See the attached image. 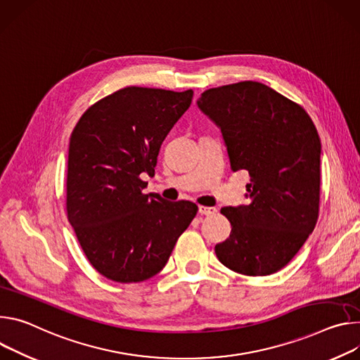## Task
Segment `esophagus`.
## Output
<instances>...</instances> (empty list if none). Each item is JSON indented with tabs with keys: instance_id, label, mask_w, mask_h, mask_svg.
I'll use <instances>...</instances> for the list:
<instances>
[{
	"instance_id": "34e87169",
	"label": "esophagus",
	"mask_w": 360,
	"mask_h": 360,
	"mask_svg": "<svg viewBox=\"0 0 360 360\" xmlns=\"http://www.w3.org/2000/svg\"><path fill=\"white\" fill-rule=\"evenodd\" d=\"M198 213L202 216H213L217 213L216 207H207V206H198Z\"/></svg>"
}]
</instances>
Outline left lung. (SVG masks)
I'll list each match as a JSON object with an SVG mask.
<instances>
[{"label": "left lung", "mask_w": 360, "mask_h": 360, "mask_svg": "<svg viewBox=\"0 0 360 360\" xmlns=\"http://www.w3.org/2000/svg\"><path fill=\"white\" fill-rule=\"evenodd\" d=\"M197 104L220 127L230 169L250 176V203L220 210L231 231L216 256L236 273L273 274L296 256L319 217L317 130L300 104L257 82L209 89Z\"/></svg>", "instance_id": "8db88e82"}]
</instances>
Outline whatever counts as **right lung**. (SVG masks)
<instances>
[{"label":"right lung","instance_id":"right-lung-1","mask_svg":"<svg viewBox=\"0 0 360 360\" xmlns=\"http://www.w3.org/2000/svg\"><path fill=\"white\" fill-rule=\"evenodd\" d=\"M181 93L126 87L86 110L68 148L67 217L91 266L118 283L162 270L198 207L144 194L169 131L190 107Z\"/></svg>","mask_w":360,"mask_h":360}]
</instances>
